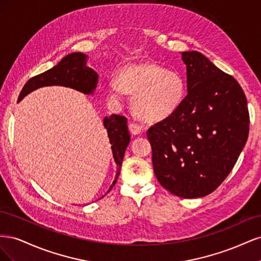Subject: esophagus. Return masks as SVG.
Listing matches in <instances>:
<instances>
[{"mask_svg": "<svg viewBox=\"0 0 261 261\" xmlns=\"http://www.w3.org/2000/svg\"><path fill=\"white\" fill-rule=\"evenodd\" d=\"M129 130H130V133L133 134V135H138V134L141 133V127H140L139 125H137V124L130 123L129 124Z\"/></svg>", "mask_w": 261, "mask_h": 261, "instance_id": "obj_1", "label": "esophagus"}]
</instances>
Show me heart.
Returning <instances> with one entry per match:
<instances>
[{"label":"heart","mask_w":261,"mask_h":261,"mask_svg":"<svg viewBox=\"0 0 261 261\" xmlns=\"http://www.w3.org/2000/svg\"><path fill=\"white\" fill-rule=\"evenodd\" d=\"M108 89L113 100L123 99L125 91L133 93L134 112L146 122H160L174 114L186 96L183 76L149 62L124 66L118 81H110Z\"/></svg>","instance_id":"b5f03b06"}]
</instances>
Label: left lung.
Returning a JSON list of instances; mask_svg holds the SVG:
<instances>
[{"instance_id": "8db88e82", "label": "left lung", "mask_w": 261, "mask_h": 261, "mask_svg": "<svg viewBox=\"0 0 261 261\" xmlns=\"http://www.w3.org/2000/svg\"><path fill=\"white\" fill-rule=\"evenodd\" d=\"M187 96L147 137L159 183L180 198L207 196L230 174L247 141L249 114L240 84L198 51L181 52Z\"/></svg>"}]
</instances>
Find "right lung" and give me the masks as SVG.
<instances>
[{"label": "right lung", "mask_w": 261, "mask_h": 261, "mask_svg": "<svg viewBox=\"0 0 261 261\" xmlns=\"http://www.w3.org/2000/svg\"><path fill=\"white\" fill-rule=\"evenodd\" d=\"M88 58V55L82 52L67 54L54 67L29 80L23 86L18 100H22L30 92L46 86L68 87V88L75 89L84 94L93 96L98 85L99 76L96 70L87 65ZM103 126L107 129L114 161L117 165L115 178L112 185L109 187L108 194L115 185L117 177L120 175L124 153L130 141V136L127 120L124 116L116 114L106 116L103 118ZM101 198H103V196H101Z\"/></svg>", "instance_id": "add662e5"}]
</instances>
